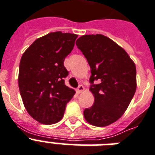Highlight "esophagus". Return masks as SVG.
<instances>
[{
  "label": "esophagus",
  "mask_w": 155,
  "mask_h": 155,
  "mask_svg": "<svg viewBox=\"0 0 155 155\" xmlns=\"http://www.w3.org/2000/svg\"><path fill=\"white\" fill-rule=\"evenodd\" d=\"M84 90V87L83 85H80V86L77 87V92H78V93H80V92H82Z\"/></svg>",
  "instance_id": "obj_1"
}]
</instances>
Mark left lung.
Listing matches in <instances>:
<instances>
[{
  "instance_id": "1",
  "label": "left lung",
  "mask_w": 155,
  "mask_h": 155,
  "mask_svg": "<svg viewBox=\"0 0 155 155\" xmlns=\"http://www.w3.org/2000/svg\"><path fill=\"white\" fill-rule=\"evenodd\" d=\"M75 44L92 73L90 91L94 104L84 111L85 120L98 127L109 125L124 114L134 97L137 87L134 63L122 47L104 35H83ZM96 80L99 84H94Z\"/></svg>"
}]
</instances>
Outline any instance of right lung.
Here are the masks:
<instances>
[{
    "label": "right lung",
    "mask_w": 155,
    "mask_h": 155,
    "mask_svg": "<svg viewBox=\"0 0 155 155\" xmlns=\"http://www.w3.org/2000/svg\"><path fill=\"white\" fill-rule=\"evenodd\" d=\"M78 35L61 31L38 38L23 53L18 86L28 113L41 124L52 125L63 118L75 90L66 86L68 71L64 59L71 52Z\"/></svg>",
    "instance_id": "1"
}]
</instances>
